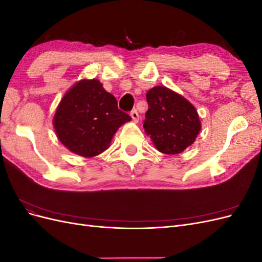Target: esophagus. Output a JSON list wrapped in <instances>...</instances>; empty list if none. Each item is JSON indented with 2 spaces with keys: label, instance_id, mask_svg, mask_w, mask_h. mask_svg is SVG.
I'll list each match as a JSON object with an SVG mask.
<instances>
[{
  "label": "esophagus",
  "instance_id": "1",
  "mask_svg": "<svg viewBox=\"0 0 262 262\" xmlns=\"http://www.w3.org/2000/svg\"><path fill=\"white\" fill-rule=\"evenodd\" d=\"M130 116L132 117L133 121H136V122H138V121H139V114H138V112H137L136 109L132 110V112L130 113Z\"/></svg>",
  "mask_w": 262,
  "mask_h": 262
}]
</instances>
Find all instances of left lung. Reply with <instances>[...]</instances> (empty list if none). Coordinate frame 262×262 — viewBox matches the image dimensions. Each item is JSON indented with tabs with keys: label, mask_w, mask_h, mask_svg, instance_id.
I'll return each instance as SVG.
<instances>
[{
	"label": "left lung",
	"mask_w": 262,
	"mask_h": 262,
	"mask_svg": "<svg viewBox=\"0 0 262 262\" xmlns=\"http://www.w3.org/2000/svg\"><path fill=\"white\" fill-rule=\"evenodd\" d=\"M148 110L143 128L160 152L179 154L191 145L201 130L195 108L177 93L156 86L146 93Z\"/></svg>",
	"instance_id": "obj_1"
}]
</instances>
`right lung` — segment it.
I'll return each mask as SVG.
<instances>
[{
    "label": "right lung",
    "instance_id": "right-lung-1",
    "mask_svg": "<svg viewBox=\"0 0 262 262\" xmlns=\"http://www.w3.org/2000/svg\"><path fill=\"white\" fill-rule=\"evenodd\" d=\"M130 120L98 80H83L62 98L53 124L61 143L71 152L93 157L108 148L119 126Z\"/></svg>",
    "mask_w": 262,
    "mask_h": 262
}]
</instances>
